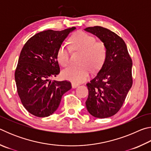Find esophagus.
Masks as SVG:
<instances>
[{"label": "esophagus", "mask_w": 151, "mask_h": 151, "mask_svg": "<svg viewBox=\"0 0 151 151\" xmlns=\"http://www.w3.org/2000/svg\"><path fill=\"white\" fill-rule=\"evenodd\" d=\"M78 86V84H76V83H72V87L73 88H76L77 87V86Z\"/></svg>", "instance_id": "34e87169"}]
</instances>
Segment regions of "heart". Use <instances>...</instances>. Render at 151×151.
I'll list each match as a JSON object with an SVG mask.
<instances>
[{
	"label": "heart",
	"instance_id": "b5f03b06",
	"mask_svg": "<svg viewBox=\"0 0 151 151\" xmlns=\"http://www.w3.org/2000/svg\"><path fill=\"white\" fill-rule=\"evenodd\" d=\"M73 50L83 52L81 66L70 65L63 70L62 76L66 80L74 83H80L88 78L90 68L98 70L103 65L106 57V47L104 42L96 41L93 36L84 32H78L70 37ZM57 60L61 65L66 66L70 60V48L62 44L57 51Z\"/></svg>",
	"mask_w": 151,
	"mask_h": 151
}]
</instances>
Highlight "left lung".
Returning a JSON list of instances; mask_svg holds the SVG:
<instances>
[{
    "instance_id": "left-lung-1",
    "label": "left lung",
    "mask_w": 151,
    "mask_h": 151,
    "mask_svg": "<svg viewBox=\"0 0 151 151\" xmlns=\"http://www.w3.org/2000/svg\"><path fill=\"white\" fill-rule=\"evenodd\" d=\"M85 30L96 36L106 47V57L99 73L86 84V106L92 116L108 118L123 104L132 85V59L122 38L105 28L95 26Z\"/></svg>"
}]
</instances>
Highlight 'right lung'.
Masks as SVG:
<instances>
[{
	"instance_id": "add662e5",
	"label": "right lung",
	"mask_w": 151,
	"mask_h": 151,
	"mask_svg": "<svg viewBox=\"0 0 151 151\" xmlns=\"http://www.w3.org/2000/svg\"><path fill=\"white\" fill-rule=\"evenodd\" d=\"M75 29L40 32L27 40L20 52L14 74L17 93L22 105L33 115L50 116L63 94L72 88L69 81L49 78L59 74L58 49Z\"/></svg>"
}]
</instances>
